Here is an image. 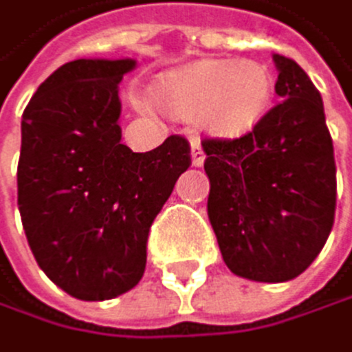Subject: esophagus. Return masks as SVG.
Segmentation results:
<instances>
[{
  "mask_svg": "<svg viewBox=\"0 0 352 352\" xmlns=\"http://www.w3.org/2000/svg\"><path fill=\"white\" fill-rule=\"evenodd\" d=\"M190 160H192V166H201V164L206 162V153L199 144V140L190 142Z\"/></svg>",
  "mask_w": 352,
  "mask_h": 352,
  "instance_id": "obj_1",
  "label": "esophagus"
}]
</instances>
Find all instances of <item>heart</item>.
I'll return each mask as SVG.
<instances>
[{
    "instance_id": "obj_1",
    "label": "heart",
    "mask_w": 352,
    "mask_h": 352,
    "mask_svg": "<svg viewBox=\"0 0 352 352\" xmlns=\"http://www.w3.org/2000/svg\"><path fill=\"white\" fill-rule=\"evenodd\" d=\"M276 82L258 60L210 58L160 74L153 102L182 122H197L208 135L239 140L254 133L272 111ZM144 109V102H138Z\"/></svg>"
}]
</instances>
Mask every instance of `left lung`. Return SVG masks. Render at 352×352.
<instances>
[{"instance_id": "obj_1", "label": "left lung", "mask_w": 352, "mask_h": 352, "mask_svg": "<svg viewBox=\"0 0 352 352\" xmlns=\"http://www.w3.org/2000/svg\"><path fill=\"white\" fill-rule=\"evenodd\" d=\"M278 102L254 133L206 140L208 219L228 270L287 283L324 248L336 219V157L322 96L296 60L274 54Z\"/></svg>"}]
</instances>
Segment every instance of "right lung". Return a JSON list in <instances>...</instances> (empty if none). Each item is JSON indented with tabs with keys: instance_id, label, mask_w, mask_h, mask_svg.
<instances>
[{
	"instance_id": "obj_1",
	"label": "right lung",
	"mask_w": 352,
	"mask_h": 352,
	"mask_svg": "<svg viewBox=\"0 0 352 352\" xmlns=\"http://www.w3.org/2000/svg\"><path fill=\"white\" fill-rule=\"evenodd\" d=\"M135 58H76L38 85L21 118L16 204L38 267L78 300H111L146 267L153 219L190 166L170 135L148 153L122 144L118 85Z\"/></svg>"
}]
</instances>
